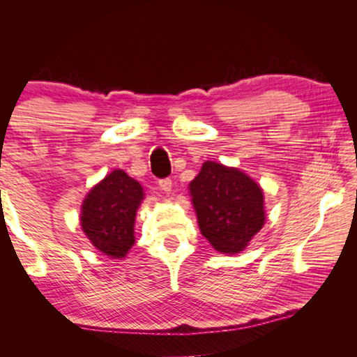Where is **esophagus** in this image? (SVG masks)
<instances>
[{
    "mask_svg": "<svg viewBox=\"0 0 357 357\" xmlns=\"http://www.w3.org/2000/svg\"><path fill=\"white\" fill-rule=\"evenodd\" d=\"M159 187L164 192H172V187H173V183H172V179L170 178H164V179H160L159 181Z\"/></svg>",
    "mask_w": 357,
    "mask_h": 357,
    "instance_id": "1",
    "label": "esophagus"
}]
</instances>
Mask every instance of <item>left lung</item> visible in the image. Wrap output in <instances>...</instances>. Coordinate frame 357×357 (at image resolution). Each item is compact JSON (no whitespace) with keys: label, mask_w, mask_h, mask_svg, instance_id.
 <instances>
[{"label":"left lung","mask_w":357,"mask_h":357,"mask_svg":"<svg viewBox=\"0 0 357 357\" xmlns=\"http://www.w3.org/2000/svg\"><path fill=\"white\" fill-rule=\"evenodd\" d=\"M189 189L200 231L215 250H244L264 225L263 192L236 168L204 162Z\"/></svg>","instance_id":"8db88e82"}]
</instances>
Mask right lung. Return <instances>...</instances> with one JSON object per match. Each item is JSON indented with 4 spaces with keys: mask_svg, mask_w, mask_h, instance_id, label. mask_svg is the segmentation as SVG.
<instances>
[{
    "mask_svg": "<svg viewBox=\"0 0 357 357\" xmlns=\"http://www.w3.org/2000/svg\"><path fill=\"white\" fill-rule=\"evenodd\" d=\"M143 200L142 185L114 170L88 193L82 206V228L96 249L121 258L135 243L134 223Z\"/></svg>",
    "mask_w": 357,
    "mask_h": 357,
    "instance_id": "obj_1",
    "label": "right lung"
}]
</instances>
